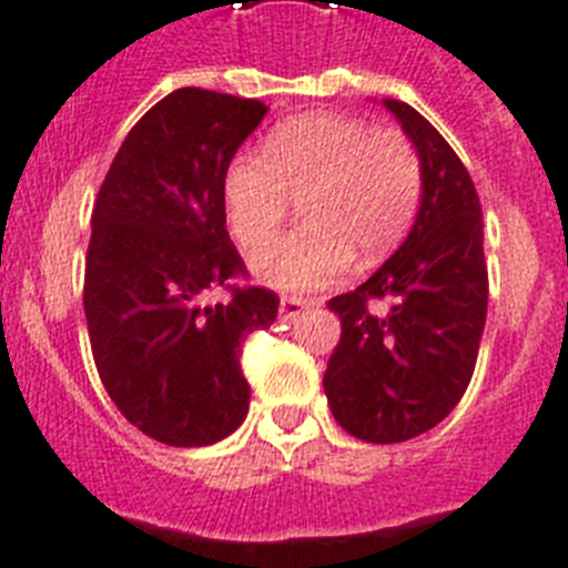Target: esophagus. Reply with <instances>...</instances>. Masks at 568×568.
Wrapping results in <instances>:
<instances>
[{"label": "esophagus", "instance_id": "obj_1", "mask_svg": "<svg viewBox=\"0 0 568 568\" xmlns=\"http://www.w3.org/2000/svg\"><path fill=\"white\" fill-rule=\"evenodd\" d=\"M308 308V303L306 300H300V297H283L280 300V317H283V321H297L300 314L306 312Z\"/></svg>", "mask_w": 568, "mask_h": 568}]
</instances>
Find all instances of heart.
Listing matches in <instances>:
<instances>
[{"instance_id":"1","label":"heart","mask_w":568,"mask_h":568,"mask_svg":"<svg viewBox=\"0 0 568 568\" xmlns=\"http://www.w3.org/2000/svg\"><path fill=\"white\" fill-rule=\"evenodd\" d=\"M300 199V231L251 260L260 283L285 294L317 292L375 262L407 236L422 202V161L407 135L343 114H300L276 123L260 155L242 152L222 179V204L242 247L268 242Z\"/></svg>"}]
</instances>
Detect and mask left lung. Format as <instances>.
Returning a JSON list of instances; mask_svg holds the SVG:
<instances>
[{
  "label": "left lung",
  "mask_w": 568,
  "mask_h": 568,
  "mask_svg": "<svg viewBox=\"0 0 568 568\" xmlns=\"http://www.w3.org/2000/svg\"><path fill=\"white\" fill-rule=\"evenodd\" d=\"M422 161V202L404 245L355 292L328 300L341 343L323 389L343 430L373 445L407 442L459 404L474 375L488 268L483 207L468 170L427 118L381 100ZM373 298H387L378 313Z\"/></svg>",
  "instance_id": "1"
}]
</instances>
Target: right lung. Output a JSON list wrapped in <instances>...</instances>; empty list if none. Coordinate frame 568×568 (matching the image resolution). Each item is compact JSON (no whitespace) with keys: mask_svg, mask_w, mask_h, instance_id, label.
<instances>
[{"mask_svg":"<svg viewBox=\"0 0 568 568\" xmlns=\"http://www.w3.org/2000/svg\"><path fill=\"white\" fill-rule=\"evenodd\" d=\"M265 112L175 89L123 138L94 202L83 285L94 364L126 422L164 445H213L247 416L242 341L276 321L280 297L233 288L204 306V294L245 274L222 179Z\"/></svg>","mask_w":568,"mask_h":568,"instance_id":"right-lung-1","label":"right lung"}]
</instances>
